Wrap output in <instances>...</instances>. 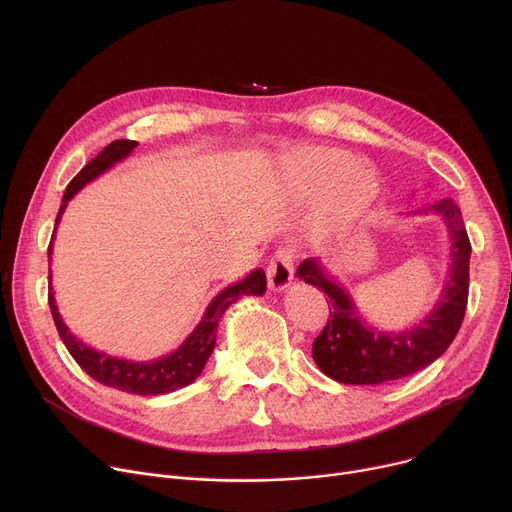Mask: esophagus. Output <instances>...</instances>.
Here are the masks:
<instances>
[{"mask_svg":"<svg viewBox=\"0 0 512 512\" xmlns=\"http://www.w3.org/2000/svg\"><path fill=\"white\" fill-rule=\"evenodd\" d=\"M267 282L274 292H282L292 282V255L288 251H278L270 265H267Z\"/></svg>","mask_w":512,"mask_h":512,"instance_id":"34e87169","label":"esophagus"}]
</instances>
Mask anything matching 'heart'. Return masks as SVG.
I'll list each match as a JSON object with an SVG mask.
<instances>
[{
  "label": "heart",
  "mask_w": 512,
  "mask_h": 512,
  "mask_svg": "<svg viewBox=\"0 0 512 512\" xmlns=\"http://www.w3.org/2000/svg\"><path fill=\"white\" fill-rule=\"evenodd\" d=\"M348 155L338 149L315 147L292 159V176L307 193L326 186L321 218L330 224L351 222L375 193V176L361 164H347Z\"/></svg>",
  "instance_id": "b5f03b06"
}]
</instances>
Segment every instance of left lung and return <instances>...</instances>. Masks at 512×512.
<instances>
[{
  "label": "left lung",
  "mask_w": 512,
  "mask_h": 512,
  "mask_svg": "<svg viewBox=\"0 0 512 512\" xmlns=\"http://www.w3.org/2000/svg\"><path fill=\"white\" fill-rule=\"evenodd\" d=\"M440 215L450 240V265L438 303L419 324L402 332H386L369 326L348 290L321 263L319 257L305 259L297 276L324 290L332 303L328 326L313 342V361L328 378L340 384L373 386L407 378L432 365L444 355L459 332L469 297L471 242L461 209L452 199L425 205L409 215Z\"/></svg>",
  "instance_id": "8db88e82"
}]
</instances>
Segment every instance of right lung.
Here are the masks:
<instances>
[{"instance_id":"right-lung-1","label":"right lung","mask_w":512,"mask_h":512,"mask_svg":"<svg viewBox=\"0 0 512 512\" xmlns=\"http://www.w3.org/2000/svg\"><path fill=\"white\" fill-rule=\"evenodd\" d=\"M137 141H114L107 145L95 159H91L89 164L80 170L72 182L68 184L62 207L58 211L56 218V228L62 220V213L68 207V201L91 180L101 176L110 168H114L118 161L126 159L134 147H137ZM56 228H53V236L49 242V259L53 253V238H56ZM267 288L265 272L263 270H253L247 278H242L240 282H234L226 286L222 292L215 294V299L207 305L201 321L197 328L186 336V340L176 348L174 353L159 357L153 361H128L120 357H112L95 351V348L87 346L83 340H78L68 326L64 324V319L58 311L56 297H53V286H51V270H49V309L53 315V321H56L58 334L62 342L66 344L68 353L74 357V361L83 367L93 380H97L103 386H110L122 392L130 394H141V396H155V394H168L178 388H184L188 384H193L199 373L203 371L207 359L213 353L215 346V332H218V324L226 309L236 303L242 297H261Z\"/></svg>"}]
</instances>
